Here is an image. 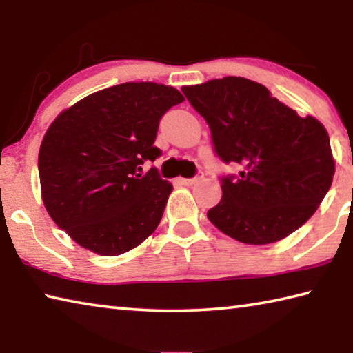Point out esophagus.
Listing matches in <instances>:
<instances>
[{"mask_svg": "<svg viewBox=\"0 0 353 353\" xmlns=\"http://www.w3.org/2000/svg\"><path fill=\"white\" fill-rule=\"evenodd\" d=\"M201 179V174H198V176H194V177H190V179H185V177H179L177 181L181 182L182 185H191V183H194V182H198Z\"/></svg>", "mask_w": 353, "mask_h": 353, "instance_id": "1", "label": "esophagus"}]
</instances>
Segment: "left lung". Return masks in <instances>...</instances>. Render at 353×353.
<instances>
[{
  "label": "left lung",
  "mask_w": 353,
  "mask_h": 353,
  "mask_svg": "<svg viewBox=\"0 0 353 353\" xmlns=\"http://www.w3.org/2000/svg\"><path fill=\"white\" fill-rule=\"evenodd\" d=\"M182 92L210 128L218 157L243 168L238 177H221L223 199L207 213L212 224L246 244L276 243L305 224L334 174L330 139L318 119L299 117L246 77Z\"/></svg>",
  "instance_id": "left-lung-1"
}]
</instances>
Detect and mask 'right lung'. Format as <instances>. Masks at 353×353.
I'll return each mask as SVG.
<instances>
[{"label":"right lung","mask_w":353,"mask_h":353,"mask_svg":"<svg viewBox=\"0 0 353 353\" xmlns=\"http://www.w3.org/2000/svg\"><path fill=\"white\" fill-rule=\"evenodd\" d=\"M183 101L174 87L124 82L88 94L59 115L41 141V199L52 221L79 246L121 255L157 229L172 185L154 162L159 123Z\"/></svg>","instance_id":"1"}]
</instances>
